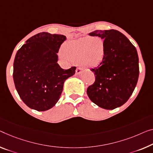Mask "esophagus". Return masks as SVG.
I'll return each instance as SVG.
<instances>
[{
    "instance_id": "esophagus-1",
    "label": "esophagus",
    "mask_w": 153,
    "mask_h": 153,
    "mask_svg": "<svg viewBox=\"0 0 153 153\" xmlns=\"http://www.w3.org/2000/svg\"><path fill=\"white\" fill-rule=\"evenodd\" d=\"M82 72V69H81V68H80V67H78L76 68V73L77 74H81Z\"/></svg>"
}]
</instances>
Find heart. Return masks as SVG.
<instances>
[{"label": "heart", "mask_w": 153, "mask_h": 153, "mask_svg": "<svg viewBox=\"0 0 153 153\" xmlns=\"http://www.w3.org/2000/svg\"><path fill=\"white\" fill-rule=\"evenodd\" d=\"M107 46L100 37H85L63 44L62 53L71 62L84 68H94L104 60Z\"/></svg>", "instance_id": "obj_1"}]
</instances>
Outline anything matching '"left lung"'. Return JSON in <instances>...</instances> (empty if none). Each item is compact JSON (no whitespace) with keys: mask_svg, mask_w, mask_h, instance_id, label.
<instances>
[{"mask_svg":"<svg viewBox=\"0 0 153 153\" xmlns=\"http://www.w3.org/2000/svg\"><path fill=\"white\" fill-rule=\"evenodd\" d=\"M89 36L104 39L107 49L102 62L91 69L96 79L87 94L98 107L116 109L128 100L137 85L140 72L137 50L117 30H96Z\"/></svg>","mask_w":153,"mask_h":153,"instance_id":"obj_1","label":"left lung"}]
</instances>
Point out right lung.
<instances>
[{"mask_svg": "<svg viewBox=\"0 0 153 153\" xmlns=\"http://www.w3.org/2000/svg\"><path fill=\"white\" fill-rule=\"evenodd\" d=\"M66 39L63 35L42 32L30 37L18 51L13 78L22 100L38 111L50 109L59 100L63 83L75 73L76 67L63 70L57 53Z\"/></svg>", "mask_w": 153, "mask_h": 153, "instance_id": "obj_1", "label": "right lung"}]
</instances>
